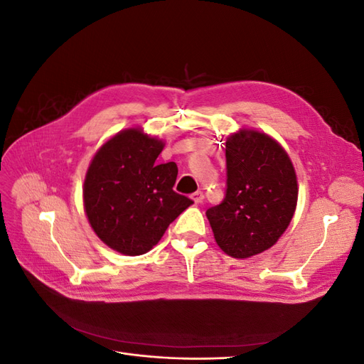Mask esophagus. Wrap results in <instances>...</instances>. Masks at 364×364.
I'll return each mask as SVG.
<instances>
[{
    "instance_id": "obj_1",
    "label": "esophagus",
    "mask_w": 364,
    "mask_h": 364,
    "mask_svg": "<svg viewBox=\"0 0 364 364\" xmlns=\"http://www.w3.org/2000/svg\"><path fill=\"white\" fill-rule=\"evenodd\" d=\"M203 193L202 191H196V193H193L191 194V199L194 200V203H200L202 200H203Z\"/></svg>"
}]
</instances>
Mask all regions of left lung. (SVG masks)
I'll use <instances>...</instances> for the list:
<instances>
[{"label": "left lung", "instance_id": "8db88e82", "mask_svg": "<svg viewBox=\"0 0 364 364\" xmlns=\"http://www.w3.org/2000/svg\"><path fill=\"white\" fill-rule=\"evenodd\" d=\"M296 202L293 164L277 141L246 129L226 139V194L206 211L222 250L234 258L267 250L290 225Z\"/></svg>", "mask_w": 364, "mask_h": 364}]
</instances>
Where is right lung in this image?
I'll return each mask as SVG.
<instances>
[{"instance_id": "right-lung-1", "label": "right lung", "mask_w": 364, "mask_h": 364, "mask_svg": "<svg viewBox=\"0 0 364 364\" xmlns=\"http://www.w3.org/2000/svg\"><path fill=\"white\" fill-rule=\"evenodd\" d=\"M164 142L127 129L109 139L87 168L83 202L103 243L129 257L149 252L193 200L173 190L174 162L156 159Z\"/></svg>"}]
</instances>
